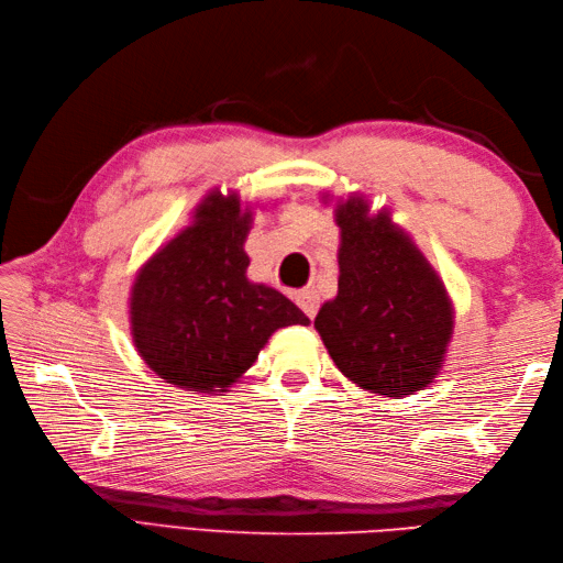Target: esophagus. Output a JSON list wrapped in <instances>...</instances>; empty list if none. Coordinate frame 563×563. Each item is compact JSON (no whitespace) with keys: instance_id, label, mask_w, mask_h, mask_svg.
<instances>
[{"instance_id":"34e87169","label":"esophagus","mask_w":563,"mask_h":563,"mask_svg":"<svg viewBox=\"0 0 563 563\" xmlns=\"http://www.w3.org/2000/svg\"><path fill=\"white\" fill-rule=\"evenodd\" d=\"M297 305H300V309L309 319H314L317 317V309H319V292L317 290L297 292Z\"/></svg>"}]
</instances>
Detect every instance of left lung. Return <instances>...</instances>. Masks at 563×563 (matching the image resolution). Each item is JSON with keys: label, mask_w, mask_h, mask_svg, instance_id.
Masks as SVG:
<instances>
[{"label": "left lung", "mask_w": 563, "mask_h": 563, "mask_svg": "<svg viewBox=\"0 0 563 563\" xmlns=\"http://www.w3.org/2000/svg\"><path fill=\"white\" fill-rule=\"evenodd\" d=\"M333 202L339 292L321 305L314 329L353 385L377 397H409L445 363L454 329L448 288L389 208L373 212L363 194Z\"/></svg>", "instance_id": "1"}]
</instances>
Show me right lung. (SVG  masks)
I'll list each match as a JSON object with an SVG mask.
<instances>
[{"label":"right lung","instance_id":"right-lung-1","mask_svg":"<svg viewBox=\"0 0 563 563\" xmlns=\"http://www.w3.org/2000/svg\"><path fill=\"white\" fill-rule=\"evenodd\" d=\"M251 224V202L212 188L135 275L130 336L152 373L178 389L230 391L275 331L309 324L283 292L246 278Z\"/></svg>","mask_w":563,"mask_h":563}]
</instances>
